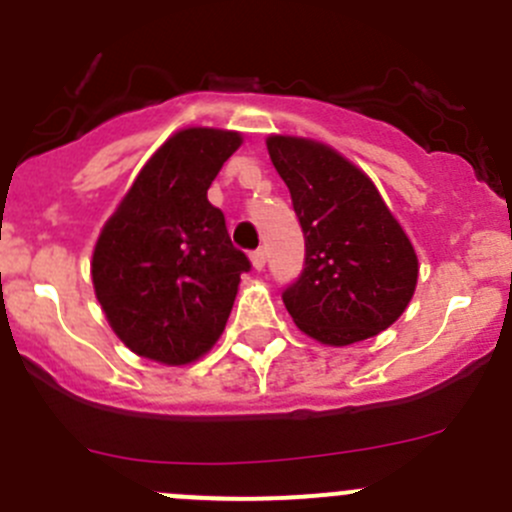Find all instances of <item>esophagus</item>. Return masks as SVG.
I'll list each match as a JSON object with an SVG mask.
<instances>
[{"label":"esophagus","mask_w":512,"mask_h":512,"mask_svg":"<svg viewBox=\"0 0 512 512\" xmlns=\"http://www.w3.org/2000/svg\"><path fill=\"white\" fill-rule=\"evenodd\" d=\"M250 260H252V267H255V270H262V267H265V262H267V252L260 247V250L252 252Z\"/></svg>","instance_id":"obj_1"}]
</instances>
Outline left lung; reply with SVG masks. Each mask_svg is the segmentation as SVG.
I'll return each instance as SVG.
<instances>
[{"label":"left lung","instance_id":"8db88e82","mask_svg":"<svg viewBox=\"0 0 512 512\" xmlns=\"http://www.w3.org/2000/svg\"><path fill=\"white\" fill-rule=\"evenodd\" d=\"M304 232V267L282 302L312 339L347 347L409 307L418 260L379 190L347 158L304 138H267Z\"/></svg>","mask_w":512,"mask_h":512}]
</instances>
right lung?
Segmentation results:
<instances>
[{
    "label": "right lung",
    "mask_w": 512,
    "mask_h": 512,
    "mask_svg": "<svg viewBox=\"0 0 512 512\" xmlns=\"http://www.w3.org/2000/svg\"><path fill=\"white\" fill-rule=\"evenodd\" d=\"M240 133L185 128L143 165L103 227L91 275L108 324L131 352L188 364L223 334L250 260L208 188Z\"/></svg>",
    "instance_id": "obj_1"
}]
</instances>
